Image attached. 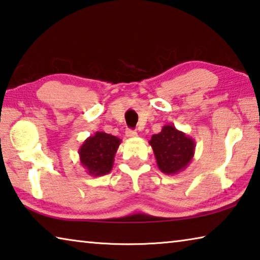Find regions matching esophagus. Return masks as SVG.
Returning <instances> with one entry per match:
<instances>
[{
	"instance_id": "34e87169",
	"label": "esophagus",
	"mask_w": 260,
	"mask_h": 260,
	"mask_svg": "<svg viewBox=\"0 0 260 260\" xmlns=\"http://www.w3.org/2000/svg\"><path fill=\"white\" fill-rule=\"evenodd\" d=\"M126 136H127V138H129V139H133V138H136V136H138V133H136V132L133 131V129H127L126 131Z\"/></svg>"
}]
</instances>
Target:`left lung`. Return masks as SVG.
<instances>
[{
  "label": "left lung",
  "mask_w": 260,
  "mask_h": 260,
  "mask_svg": "<svg viewBox=\"0 0 260 260\" xmlns=\"http://www.w3.org/2000/svg\"><path fill=\"white\" fill-rule=\"evenodd\" d=\"M149 144L158 169L169 175L180 173L190 164L196 147L195 140L173 125L162 126L159 133L151 136Z\"/></svg>",
  "instance_id": "obj_1"
}]
</instances>
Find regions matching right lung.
<instances>
[{"mask_svg": "<svg viewBox=\"0 0 260 260\" xmlns=\"http://www.w3.org/2000/svg\"><path fill=\"white\" fill-rule=\"evenodd\" d=\"M121 140L104 132H96L87 138L79 148V158L86 172L93 177H101L111 172L114 156Z\"/></svg>", "mask_w": 260, "mask_h": 260, "instance_id": "obj_1", "label": "right lung"}]
</instances>
